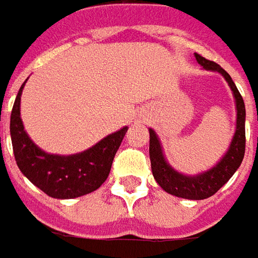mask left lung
<instances>
[{"instance_id":"left-lung-1","label":"left lung","mask_w":258,"mask_h":258,"mask_svg":"<svg viewBox=\"0 0 258 258\" xmlns=\"http://www.w3.org/2000/svg\"><path fill=\"white\" fill-rule=\"evenodd\" d=\"M195 56L205 69L222 74L224 79L227 81L230 89L233 91V96L236 99L237 119H236V132L231 139L229 150L214 167L196 176H187V174L179 173L166 162L157 135L153 129H149V155L152 173L162 189L167 191L169 195H173L177 198L203 200V199L213 196L217 190L222 189L230 180V177L236 173V170L243 162L244 150H246V108H244V101L238 92L237 86L234 85L229 74L213 60L206 59L199 53H195Z\"/></svg>"}]
</instances>
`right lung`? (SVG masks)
Wrapping results in <instances>:
<instances>
[{"label": "right lung", "mask_w": 258, "mask_h": 258, "mask_svg": "<svg viewBox=\"0 0 258 258\" xmlns=\"http://www.w3.org/2000/svg\"><path fill=\"white\" fill-rule=\"evenodd\" d=\"M25 82L15 98L10 122L14 156L22 174L53 199L79 198L99 189L108 179L113 157L127 126L108 135L95 146L77 155L60 156L46 153L29 139L22 125L20 105Z\"/></svg>", "instance_id": "obj_1"}]
</instances>
